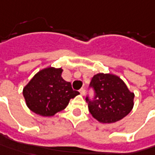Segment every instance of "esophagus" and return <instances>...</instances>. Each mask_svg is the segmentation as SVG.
Instances as JSON below:
<instances>
[{"instance_id": "1", "label": "esophagus", "mask_w": 155, "mask_h": 155, "mask_svg": "<svg viewBox=\"0 0 155 155\" xmlns=\"http://www.w3.org/2000/svg\"><path fill=\"white\" fill-rule=\"evenodd\" d=\"M79 92H80V94H81V95H84L85 90H84V88H83V87H82V88H81V89H80V91H79Z\"/></svg>"}]
</instances>
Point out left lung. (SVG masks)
Masks as SVG:
<instances>
[{
    "instance_id": "obj_1",
    "label": "left lung",
    "mask_w": 155,
    "mask_h": 155,
    "mask_svg": "<svg viewBox=\"0 0 155 155\" xmlns=\"http://www.w3.org/2000/svg\"><path fill=\"white\" fill-rule=\"evenodd\" d=\"M90 86L95 91V100L86 101L92 116L99 122H117L133 109L134 94L118 75L99 73L93 76Z\"/></svg>"
}]
</instances>
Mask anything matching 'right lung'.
<instances>
[{
  "label": "right lung",
  "instance_id": "add662e5",
  "mask_svg": "<svg viewBox=\"0 0 155 155\" xmlns=\"http://www.w3.org/2000/svg\"><path fill=\"white\" fill-rule=\"evenodd\" d=\"M61 68L48 67L37 72L23 87L27 107L40 116L51 117L65 109L79 94L62 78Z\"/></svg>",
  "mask_w": 155,
  "mask_h": 155
}]
</instances>
